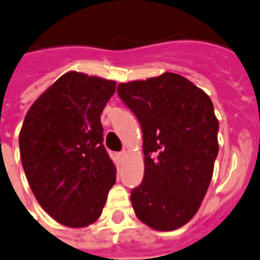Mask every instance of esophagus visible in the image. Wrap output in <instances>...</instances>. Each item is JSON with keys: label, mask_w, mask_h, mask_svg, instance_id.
<instances>
[{"label": "esophagus", "mask_w": 260, "mask_h": 260, "mask_svg": "<svg viewBox=\"0 0 260 260\" xmlns=\"http://www.w3.org/2000/svg\"><path fill=\"white\" fill-rule=\"evenodd\" d=\"M125 158H126V151H121V153H118V159H120V162H124Z\"/></svg>", "instance_id": "1"}]
</instances>
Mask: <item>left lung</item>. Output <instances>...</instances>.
<instances>
[{
  "label": "left lung",
  "mask_w": 260,
  "mask_h": 260,
  "mask_svg": "<svg viewBox=\"0 0 260 260\" xmlns=\"http://www.w3.org/2000/svg\"><path fill=\"white\" fill-rule=\"evenodd\" d=\"M117 92L143 132L145 176L131 193L136 216L159 232L182 228L203 203L219 151L212 101L175 73L121 82Z\"/></svg>",
  "instance_id": "8db88e82"
}]
</instances>
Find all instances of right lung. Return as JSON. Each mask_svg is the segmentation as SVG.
Segmentation results:
<instances>
[{"instance_id":"right-lung-1","label":"right lung","mask_w":260,"mask_h":260,"mask_svg":"<svg viewBox=\"0 0 260 260\" xmlns=\"http://www.w3.org/2000/svg\"><path fill=\"white\" fill-rule=\"evenodd\" d=\"M115 85L69 71L40 95L23 121L19 147L28 184L44 211L67 228L95 223L115 183L101 122Z\"/></svg>"}]
</instances>
